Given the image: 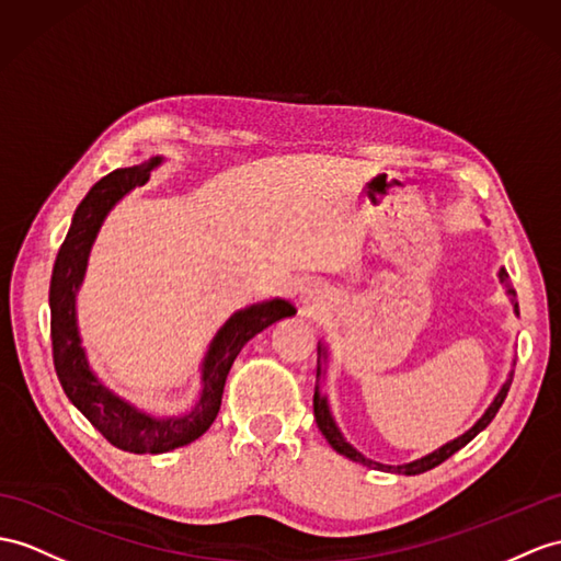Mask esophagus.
<instances>
[{"mask_svg":"<svg viewBox=\"0 0 561 561\" xmlns=\"http://www.w3.org/2000/svg\"><path fill=\"white\" fill-rule=\"evenodd\" d=\"M302 302H305V305H311V309H313V307L319 305V293H313V290H305V293H302Z\"/></svg>","mask_w":561,"mask_h":561,"instance_id":"34e87169","label":"esophagus"}]
</instances>
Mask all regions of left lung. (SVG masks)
Returning <instances> with one entry per match:
<instances>
[{"label": "left lung", "instance_id": "obj_1", "mask_svg": "<svg viewBox=\"0 0 561 561\" xmlns=\"http://www.w3.org/2000/svg\"><path fill=\"white\" fill-rule=\"evenodd\" d=\"M497 276H500V283L504 285V288H507V295H510V299H512L514 313L518 317V302H516V293H514L512 283H510V273L504 271V268H500ZM325 364H328V350H325V345H323V343H319L317 380H321V378L325 376ZM512 376H514V371H510L507 380H504L502 388H500V392L495 394V400L490 402V407L485 409L483 416L478 419L467 433H461L459 438L445 443L443 447L435 449V453H431V455H426V457H421V459L409 461V463H400V467H390V463H380V461H374V459H366V457L359 453V449H354V447L345 440V435L340 433L337 423H335V419H333V414H331V407H328V398H325V394H321L319 383H317V388H313V416H317V426H319V431L323 433V438L328 440V445H331V447L335 449L337 455H343V457H347V459H352V461H359V463H364V467H371V469L394 471V473H404V476H416V473H423V471H428V469H433V467H438V463H443L445 459H449V457H453L455 453H459V449H461L463 445L471 443V440L476 438V435L481 433V431L488 426V423L495 419L497 409L502 407L504 398H507V392H510Z\"/></svg>", "mask_w": 561, "mask_h": 561}]
</instances>
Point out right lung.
Instances as JSON below:
<instances>
[{
    "label": "right lung",
    "instance_id": "add662e5",
    "mask_svg": "<svg viewBox=\"0 0 561 561\" xmlns=\"http://www.w3.org/2000/svg\"><path fill=\"white\" fill-rule=\"evenodd\" d=\"M161 161V157H152L138 163V167L116 169L90 187V193L78 204L73 214L71 228H68L57 262H54L49 283L54 368H57L66 398L73 402V407H78V412L108 443L135 455L171 453V449L190 445L199 435L207 433L218 409H221L226 378L240 350L248 345V340L262 333L264 328L297 313L288 299L280 297L236 311L233 317L218 328L207 354H204L199 366V398L185 414H149L102 383L98 374L92 371L83 337H80L78 331L76 295L80 285H83L90 250L94 240H98L104 218L130 190L145 185L149 181V173Z\"/></svg>",
    "mask_w": 561,
    "mask_h": 561
}]
</instances>
